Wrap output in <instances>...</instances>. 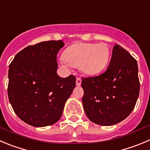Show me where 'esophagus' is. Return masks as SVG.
<instances>
[{
  "instance_id": "esophagus-1",
  "label": "esophagus",
  "mask_w": 150,
  "mask_h": 150,
  "mask_svg": "<svg viewBox=\"0 0 150 150\" xmlns=\"http://www.w3.org/2000/svg\"><path fill=\"white\" fill-rule=\"evenodd\" d=\"M81 83H82V79H81V78L76 77V85H77V86H80Z\"/></svg>"
}]
</instances>
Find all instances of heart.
Listing matches in <instances>:
<instances>
[{
	"instance_id": "b5f03b06",
	"label": "heart",
	"mask_w": 150,
	"mask_h": 150,
	"mask_svg": "<svg viewBox=\"0 0 150 150\" xmlns=\"http://www.w3.org/2000/svg\"><path fill=\"white\" fill-rule=\"evenodd\" d=\"M62 57L64 67H79L84 74L95 75L106 68L110 50L105 43H76L68 47Z\"/></svg>"
}]
</instances>
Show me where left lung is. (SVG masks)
I'll list each match as a JSON object with an SVG mask.
<instances>
[{"label": "left lung", "instance_id": "1", "mask_svg": "<svg viewBox=\"0 0 150 150\" xmlns=\"http://www.w3.org/2000/svg\"><path fill=\"white\" fill-rule=\"evenodd\" d=\"M82 79L84 110L92 122L111 126L123 121L133 110L140 91L138 64L119 45L113 47L105 72Z\"/></svg>", "mask_w": 150, "mask_h": 150}]
</instances>
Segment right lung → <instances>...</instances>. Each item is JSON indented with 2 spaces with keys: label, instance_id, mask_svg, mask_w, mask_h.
<instances>
[{
  "label": "right lung",
  "instance_id": "add662e5",
  "mask_svg": "<svg viewBox=\"0 0 150 150\" xmlns=\"http://www.w3.org/2000/svg\"><path fill=\"white\" fill-rule=\"evenodd\" d=\"M62 40L29 45L17 54L9 65L8 96L22 121L37 127L56 123L76 85V77L57 74Z\"/></svg>",
  "mask_w": 150,
  "mask_h": 150
}]
</instances>
